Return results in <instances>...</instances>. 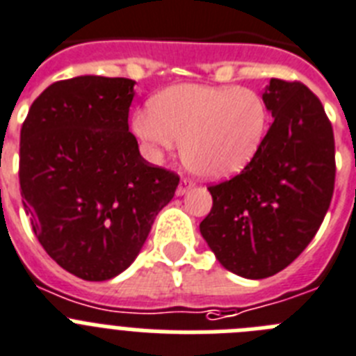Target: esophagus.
Segmentation results:
<instances>
[{"label": "esophagus", "mask_w": 356, "mask_h": 356, "mask_svg": "<svg viewBox=\"0 0 356 356\" xmlns=\"http://www.w3.org/2000/svg\"><path fill=\"white\" fill-rule=\"evenodd\" d=\"M191 188H193V182H191L190 179L182 177L181 181H179V186H177V191H175V193H177V195L181 197V195H184V193H188V191H190Z\"/></svg>", "instance_id": "obj_1"}]
</instances>
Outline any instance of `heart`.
I'll use <instances>...</instances> for the list:
<instances>
[{"instance_id":"obj_1","label":"heart","mask_w":356,"mask_h":356,"mask_svg":"<svg viewBox=\"0 0 356 356\" xmlns=\"http://www.w3.org/2000/svg\"><path fill=\"white\" fill-rule=\"evenodd\" d=\"M136 136L156 161L175 152L206 179L240 174L264 145L268 107L264 97L236 86L182 84L165 89L132 120Z\"/></svg>"}]
</instances>
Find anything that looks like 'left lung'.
I'll use <instances>...</instances> for the list:
<instances>
[{
	"instance_id": "left-lung-1",
	"label": "left lung",
	"mask_w": 356,
	"mask_h": 356,
	"mask_svg": "<svg viewBox=\"0 0 356 356\" xmlns=\"http://www.w3.org/2000/svg\"><path fill=\"white\" fill-rule=\"evenodd\" d=\"M272 122L258 156L209 186L200 234L227 270L264 280L289 267L324 220L335 186V140L321 100L305 84L270 79Z\"/></svg>"
}]
</instances>
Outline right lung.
Here are the masks:
<instances>
[{"instance_id": "right-lung-1", "label": "right lung", "mask_w": 356, "mask_h": 356, "mask_svg": "<svg viewBox=\"0 0 356 356\" xmlns=\"http://www.w3.org/2000/svg\"><path fill=\"white\" fill-rule=\"evenodd\" d=\"M134 80H58L33 100L21 127L19 186L49 258L88 281L134 261L179 175L145 161L129 132Z\"/></svg>"}]
</instances>
